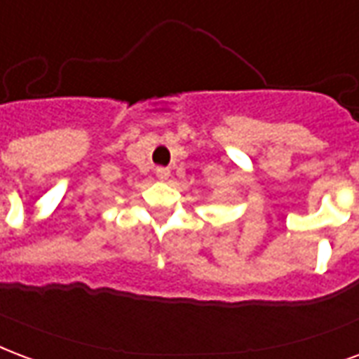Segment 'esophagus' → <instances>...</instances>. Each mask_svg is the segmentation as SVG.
Returning a JSON list of instances; mask_svg holds the SVG:
<instances>
[{"label":"esophagus","instance_id":"obj_1","mask_svg":"<svg viewBox=\"0 0 359 359\" xmlns=\"http://www.w3.org/2000/svg\"><path fill=\"white\" fill-rule=\"evenodd\" d=\"M156 177H158L159 180H167L171 177V171L165 169V167H158V169H156Z\"/></svg>","mask_w":359,"mask_h":359}]
</instances>
